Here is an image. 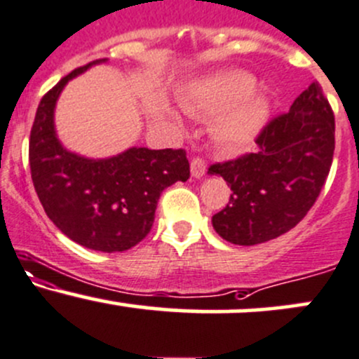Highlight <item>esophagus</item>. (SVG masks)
Returning a JSON list of instances; mask_svg holds the SVG:
<instances>
[{
    "label": "esophagus",
    "instance_id": "obj_1",
    "mask_svg": "<svg viewBox=\"0 0 359 359\" xmlns=\"http://www.w3.org/2000/svg\"><path fill=\"white\" fill-rule=\"evenodd\" d=\"M191 173L196 179H201L206 173V163L203 158H194L191 161Z\"/></svg>",
    "mask_w": 359,
    "mask_h": 359
}]
</instances>
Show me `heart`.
Instances as JSON below:
<instances>
[{"mask_svg": "<svg viewBox=\"0 0 359 359\" xmlns=\"http://www.w3.org/2000/svg\"><path fill=\"white\" fill-rule=\"evenodd\" d=\"M257 80L243 69H226L203 78L182 98L191 116L217 117L215 136L224 148L249 147L267 126L273 110L271 97L255 92Z\"/></svg>", "mask_w": 359, "mask_h": 359, "instance_id": "b5f03b06", "label": "heart"}]
</instances>
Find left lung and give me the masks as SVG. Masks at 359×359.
Returning a JSON list of instances; mask_svg holds the SVG:
<instances>
[{
    "instance_id": "1",
    "label": "left lung",
    "mask_w": 359,
    "mask_h": 359,
    "mask_svg": "<svg viewBox=\"0 0 359 359\" xmlns=\"http://www.w3.org/2000/svg\"><path fill=\"white\" fill-rule=\"evenodd\" d=\"M334 114L313 81L290 112L262 129L255 153L211 165L233 194L212 216V228L235 245H257L305 218L324 187L334 156Z\"/></svg>"
}]
</instances>
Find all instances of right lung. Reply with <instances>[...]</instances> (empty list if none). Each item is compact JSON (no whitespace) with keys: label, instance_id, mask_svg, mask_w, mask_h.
<instances>
[{"label":"right lung","instance_id":"1","mask_svg":"<svg viewBox=\"0 0 359 359\" xmlns=\"http://www.w3.org/2000/svg\"><path fill=\"white\" fill-rule=\"evenodd\" d=\"M97 59L71 71L42 97L30 131L32 182L46 215L86 249L124 252L151 230L160 194L191 175L184 149L133 147L109 158H86L62 147L54 124L57 98L69 80Z\"/></svg>","mask_w":359,"mask_h":359}]
</instances>
